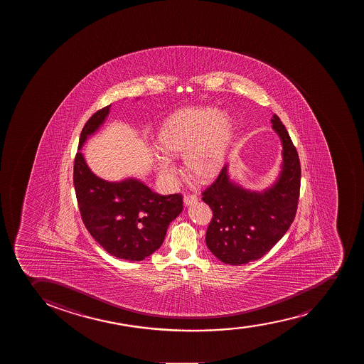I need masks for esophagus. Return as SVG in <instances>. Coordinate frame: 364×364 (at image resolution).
<instances>
[{"label": "esophagus", "mask_w": 364, "mask_h": 364, "mask_svg": "<svg viewBox=\"0 0 364 364\" xmlns=\"http://www.w3.org/2000/svg\"><path fill=\"white\" fill-rule=\"evenodd\" d=\"M198 202V197L196 195H191V193H188V195L184 196V203L185 205H192V204H195V203Z\"/></svg>", "instance_id": "obj_1"}]
</instances>
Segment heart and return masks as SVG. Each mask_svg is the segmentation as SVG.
Returning a JSON list of instances; mask_svg holds the SVG:
<instances>
[{"label": "heart", "mask_w": 364, "mask_h": 364, "mask_svg": "<svg viewBox=\"0 0 364 364\" xmlns=\"http://www.w3.org/2000/svg\"><path fill=\"white\" fill-rule=\"evenodd\" d=\"M232 137V122L227 112L210 107L185 108L174 112L162 123L156 147L169 158L184 155L188 176L206 183L223 168ZM155 168L165 179H172L176 169L168 159L155 158Z\"/></svg>", "instance_id": "obj_1"}]
</instances>
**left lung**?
I'll return each instance as SVG.
<instances>
[{
	"label": "left lung",
	"mask_w": 364,
	"mask_h": 364,
	"mask_svg": "<svg viewBox=\"0 0 364 364\" xmlns=\"http://www.w3.org/2000/svg\"><path fill=\"white\" fill-rule=\"evenodd\" d=\"M272 123L284 148V164L277 184L262 193L247 191L231 183L224 166L202 193L203 200L213 210L206 230L208 248L231 266L266 255L287 232L298 209L301 180L298 151L277 114Z\"/></svg>",
	"instance_id": "left-lung-1"
}]
</instances>
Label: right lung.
<instances>
[{
  "mask_svg": "<svg viewBox=\"0 0 364 364\" xmlns=\"http://www.w3.org/2000/svg\"><path fill=\"white\" fill-rule=\"evenodd\" d=\"M110 105L95 112L80 133L78 149L96 132ZM73 185L84 225L110 255L141 261L160 248L169 223L183 210V196H160L135 179L109 183L95 176L77 151Z\"/></svg>",
  "mask_w": 364,
  "mask_h": 364,
  "instance_id": "add662e5",
  "label": "right lung"
}]
</instances>
